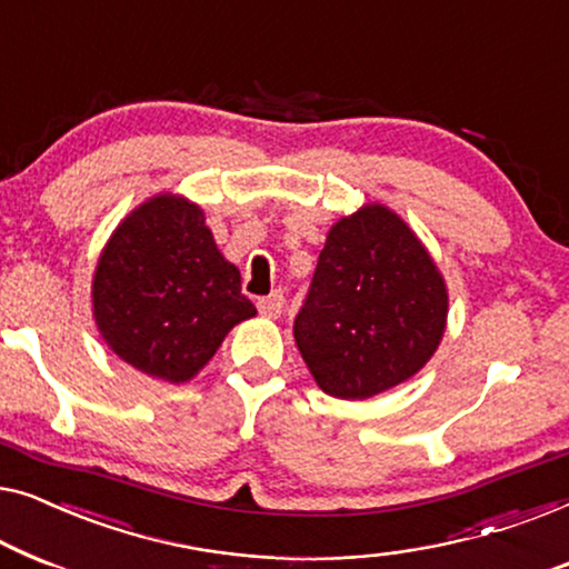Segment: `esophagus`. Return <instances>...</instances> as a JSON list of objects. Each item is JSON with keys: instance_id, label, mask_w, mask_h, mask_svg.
<instances>
[{"instance_id": "esophagus-1", "label": "esophagus", "mask_w": 569, "mask_h": 569, "mask_svg": "<svg viewBox=\"0 0 569 569\" xmlns=\"http://www.w3.org/2000/svg\"><path fill=\"white\" fill-rule=\"evenodd\" d=\"M283 303H286L283 293L281 291H273L270 296H266V299L258 301V309H260L262 317L278 319V317H281V311H283Z\"/></svg>"}]
</instances>
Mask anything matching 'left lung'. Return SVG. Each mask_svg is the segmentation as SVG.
<instances>
[{"instance_id": "8db88e82", "label": "left lung", "mask_w": 569, "mask_h": 569, "mask_svg": "<svg viewBox=\"0 0 569 569\" xmlns=\"http://www.w3.org/2000/svg\"><path fill=\"white\" fill-rule=\"evenodd\" d=\"M446 317V281L426 244L391 208L366 203L327 234L293 338L325 395L368 399L430 361Z\"/></svg>"}]
</instances>
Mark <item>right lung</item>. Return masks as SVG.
Here are the masks:
<instances>
[{
  "label": "right lung",
  "mask_w": 569,
  "mask_h": 569,
  "mask_svg": "<svg viewBox=\"0 0 569 569\" xmlns=\"http://www.w3.org/2000/svg\"><path fill=\"white\" fill-rule=\"evenodd\" d=\"M92 311L121 361L170 383L193 379L231 327L258 315L201 206L172 193L133 208L110 234L94 268Z\"/></svg>",
  "instance_id": "1"
}]
</instances>
